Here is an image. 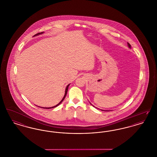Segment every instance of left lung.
<instances>
[{"instance_id":"obj_1","label":"left lung","mask_w":157,"mask_h":157,"mask_svg":"<svg viewBox=\"0 0 157 157\" xmlns=\"http://www.w3.org/2000/svg\"><path fill=\"white\" fill-rule=\"evenodd\" d=\"M128 47H129V48H131V45H130V44H129V43H128ZM93 106H94V105H93ZM102 111H104V110H102Z\"/></svg>"}]
</instances>
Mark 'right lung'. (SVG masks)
<instances>
[{
    "instance_id": "obj_1",
    "label": "right lung",
    "mask_w": 157,
    "mask_h": 157,
    "mask_svg": "<svg viewBox=\"0 0 157 157\" xmlns=\"http://www.w3.org/2000/svg\"><path fill=\"white\" fill-rule=\"evenodd\" d=\"M44 33V32H40V33H38L37 34H36V35H34V36H37V35H40V34H42ZM69 85L70 84H69V85H67V88H66V89H65V95H64V97L63 98H62V99L60 101V102L59 104H58L56 105H55V106H52V107H49V108H46V107H40V108H45V109H51V108H55V107H56L57 106H58L62 102V101L64 100V99H65V98L66 97V95H67V90H68V87H69ZM38 107H40V106H38Z\"/></svg>"
}]
</instances>
